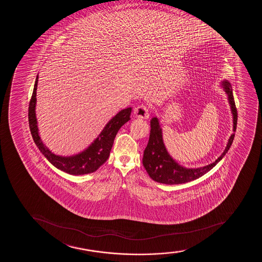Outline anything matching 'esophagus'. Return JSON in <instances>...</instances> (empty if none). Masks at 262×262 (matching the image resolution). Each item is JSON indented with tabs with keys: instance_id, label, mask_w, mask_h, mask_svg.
I'll return each instance as SVG.
<instances>
[{
	"instance_id": "1",
	"label": "esophagus",
	"mask_w": 262,
	"mask_h": 262,
	"mask_svg": "<svg viewBox=\"0 0 262 262\" xmlns=\"http://www.w3.org/2000/svg\"><path fill=\"white\" fill-rule=\"evenodd\" d=\"M134 114L137 118L147 119L149 117V108L147 107V105H140L135 108Z\"/></svg>"
}]
</instances>
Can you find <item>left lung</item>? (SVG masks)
I'll return each instance as SVG.
<instances>
[{"label": "left lung", "instance_id": "1", "mask_svg": "<svg viewBox=\"0 0 262 262\" xmlns=\"http://www.w3.org/2000/svg\"><path fill=\"white\" fill-rule=\"evenodd\" d=\"M222 85L226 94L228 95L229 103L233 116V132H235L237 127L238 113L232 94V85L227 80H224ZM150 127V136L143 154L142 163L148 176L160 184H185L206 174L226 156L229 148L232 146L235 136L233 133L229 139L226 149L214 163L201 168H187L179 165L168 153L165 145L163 143V132L160 126L159 120L157 117L151 119Z\"/></svg>", "mask_w": 262, "mask_h": 262}]
</instances>
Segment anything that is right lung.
I'll list each match as a JSON object with an SVG mask.
<instances>
[{"mask_svg":"<svg viewBox=\"0 0 262 262\" xmlns=\"http://www.w3.org/2000/svg\"><path fill=\"white\" fill-rule=\"evenodd\" d=\"M37 81L38 75L36 76L33 93L29 105V124L32 138L41 151V153L52 165L68 174L79 176L96 171L97 169L108 159L115 136L120 127L130 120L132 108L127 107L123 109L119 112L115 117L112 118L99 134V136L95 139V141L81 153L77 154L72 157L57 156L43 144L38 134L35 111Z\"/></svg>","mask_w":262,"mask_h":262,"instance_id":"obj_1","label":"right lung"}]
</instances>
